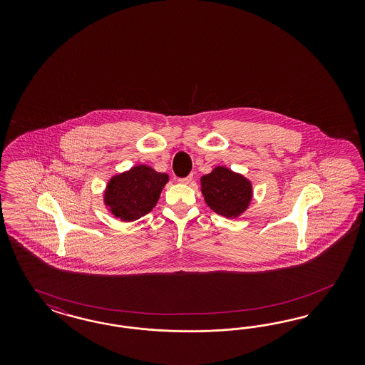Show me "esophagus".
Instances as JSON below:
<instances>
[{"mask_svg":"<svg viewBox=\"0 0 365 365\" xmlns=\"http://www.w3.org/2000/svg\"><path fill=\"white\" fill-rule=\"evenodd\" d=\"M191 180H192V175H188V177L180 178V179H179V182L183 183V185H188Z\"/></svg>","mask_w":365,"mask_h":365,"instance_id":"34e87169","label":"esophagus"}]
</instances>
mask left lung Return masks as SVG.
Masks as SVG:
<instances>
[{
	"instance_id": "left-lung-1",
	"label": "left lung",
	"mask_w": 365,
	"mask_h": 365,
	"mask_svg": "<svg viewBox=\"0 0 365 365\" xmlns=\"http://www.w3.org/2000/svg\"><path fill=\"white\" fill-rule=\"evenodd\" d=\"M202 194L211 210L227 218H235L247 209L252 200V183L226 167H215L200 178Z\"/></svg>"
}]
</instances>
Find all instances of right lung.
<instances>
[{"instance_id": "right-lung-1", "label": "right lung", "mask_w": 365, "mask_h": 365, "mask_svg": "<svg viewBox=\"0 0 365 365\" xmlns=\"http://www.w3.org/2000/svg\"><path fill=\"white\" fill-rule=\"evenodd\" d=\"M168 175L148 166H135L110 178L104 192V202L110 212L122 221L139 220L153 210Z\"/></svg>"}]
</instances>
